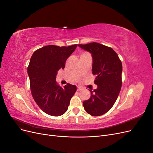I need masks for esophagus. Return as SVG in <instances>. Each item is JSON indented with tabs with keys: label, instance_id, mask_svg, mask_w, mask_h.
Returning a JSON list of instances; mask_svg holds the SVG:
<instances>
[{
	"label": "esophagus",
	"instance_id": "esophagus-1",
	"mask_svg": "<svg viewBox=\"0 0 153 153\" xmlns=\"http://www.w3.org/2000/svg\"><path fill=\"white\" fill-rule=\"evenodd\" d=\"M82 90H83V89H82V87H78V89H77L78 91H82Z\"/></svg>",
	"mask_w": 153,
	"mask_h": 153
}]
</instances>
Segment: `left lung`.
I'll use <instances>...</instances> for the list:
<instances>
[{"instance_id":"1","label":"left lung","mask_w":153,"mask_h":153,"mask_svg":"<svg viewBox=\"0 0 153 153\" xmlns=\"http://www.w3.org/2000/svg\"><path fill=\"white\" fill-rule=\"evenodd\" d=\"M92 57V74L98 88L90 91L91 98L84 101V109L92 116H100L112 107L122 86L123 66L118 55L110 47L98 43L78 45Z\"/></svg>"}]
</instances>
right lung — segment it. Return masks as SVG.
<instances>
[{"label": "right lung", "mask_w": 153, "mask_h": 153, "mask_svg": "<svg viewBox=\"0 0 153 153\" xmlns=\"http://www.w3.org/2000/svg\"><path fill=\"white\" fill-rule=\"evenodd\" d=\"M76 47L45 46L36 50L30 58L27 73L32 96L39 107L52 116L66 112L76 91L75 85L67 84L61 87L55 80L57 71L64 68L67 59Z\"/></svg>", "instance_id": "obj_1"}]
</instances>
